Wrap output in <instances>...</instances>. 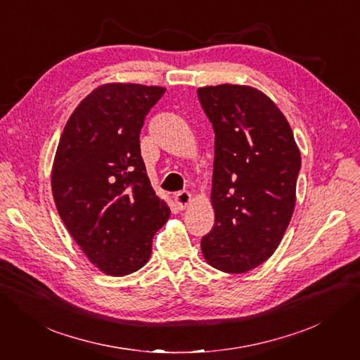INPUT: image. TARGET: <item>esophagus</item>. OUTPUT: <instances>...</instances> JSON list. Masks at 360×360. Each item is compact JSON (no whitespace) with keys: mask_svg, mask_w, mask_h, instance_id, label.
Listing matches in <instances>:
<instances>
[{"mask_svg":"<svg viewBox=\"0 0 360 360\" xmlns=\"http://www.w3.org/2000/svg\"><path fill=\"white\" fill-rule=\"evenodd\" d=\"M174 201L179 205V209H186V207L192 202V195L188 191H181L179 192L176 197H174Z\"/></svg>","mask_w":360,"mask_h":360,"instance_id":"esophagus-1","label":"esophagus"}]
</instances>
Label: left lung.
Wrapping results in <instances>:
<instances>
[{"mask_svg":"<svg viewBox=\"0 0 360 360\" xmlns=\"http://www.w3.org/2000/svg\"><path fill=\"white\" fill-rule=\"evenodd\" d=\"M198 99L214 130V225L201 252L217 270L246 274L274 255L287 231L300 151L285 115L254 86H201Z\"/></svg>","mask_w":360,"mask_h":360,"instance_id":"8db88e82","label":"left lung"}]
</instances>
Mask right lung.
Masks as SVG:
<instances>
[{"label":"right lung","instance_id":"right-lung-1","mask_svg":"<svg viewBox=\"0 0 360 360\" xmlns=\"http://www.w3.org/2000/svg\"><path fill=\"white\" fill-rule=\"evenodd\" d=\"M163 86L111 82L69 117L51 172L52 197L69 234L97 269L124 276L147 264L171 214L151 188L139 134Z\"/></svg>","mask_w":360,"mask_h":360}]
</instances>
